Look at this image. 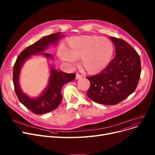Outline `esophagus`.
Listing matches in <instances>:
<instances>
[{
  "label": "esophagus",
  "instance_id": "obj_1",
  "mask_svg": "<svg viewBox=\"0 0 155 155\" xmlns=\"http://www.w3.org/2000/svg\"><path fill=\"white\" fill-rule=\"evenodd\" d=\"M82 78V75H80V74H76V79H80V78Z\"/></svg>",
  "mask_w": 155,
  "mask_h": 155
}]
</instances>
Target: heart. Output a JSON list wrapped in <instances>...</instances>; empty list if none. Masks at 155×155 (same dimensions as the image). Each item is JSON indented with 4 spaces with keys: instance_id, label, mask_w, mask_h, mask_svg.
<instances>
[{
    "instance_id": "b5f03b06",
    "label": "heart",
    "mask_w": 155,
    "mask_h": 155,
    "mask_svg": "<svg viewBox=\"0 0 155 155\" xmlns=\"http://www.w3.org/2000/svg\"><path fill=\"white\" fill-rule=\"evenodd\" d=\"M114 47L106 38L94 35L76 36L70 38L66 47L61 45L57 51L58 58L70 66L77 59L88 74H97L104 70L111 60Z\"/></svg>"
}]
</instances>
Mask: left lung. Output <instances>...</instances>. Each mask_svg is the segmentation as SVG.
<instances>
[{"mask_svg": "<svg viewBox=\"0 0 155 155\" xmlns=\"http://www.w3.org/2000/svg\"><path fill=\"white\" fill-rule=\"evenodd\" d=\"M116 55L100 74L87 77L90 81L87 96L105 105L118 104L135 91L141 74V60L137 51L126 41L110 37Z\"/></svg>", "mask_w": 155, "mask_h": 155, "instance_id": "8db88e82", "label": "left lung"}]
</instances>
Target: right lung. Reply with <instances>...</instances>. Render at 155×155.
<instances>
[{
    "label": "right lung",
    "instance_id": "right-lung-1",
    "mask_svg": "<svg viewBox=\"0 0 155 155\" xmlns=\"http://www.w3.org/2000/svg\"><path fill=\"white\" fill-rule=\"evenodd\" d=\"M64 35L60 32L50 34L38 40L34 44L25 48L17 57L13 68V83L15 91L20 102L36 115H42L56 109L62 100L61 91L62 87L73 81L75 74H67L62 71H58L51 66L50 76L47 87L42 94L36 98H32L25 94L19 85V74L25 61L34 55L42 54L46 57L52 58L50 54L43 53L50 44H57V41Z\"/></svg>",
    "mask_w": 155,
    "mask_h": 155
}]
</instances>
